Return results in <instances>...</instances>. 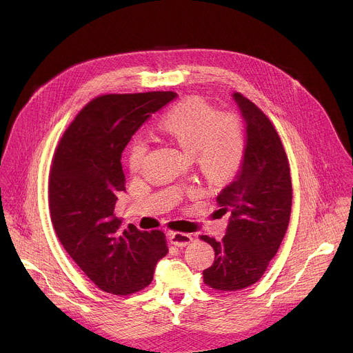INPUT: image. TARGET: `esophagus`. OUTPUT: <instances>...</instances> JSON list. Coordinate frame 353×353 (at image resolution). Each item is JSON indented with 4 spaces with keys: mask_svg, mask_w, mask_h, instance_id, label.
<instances>
[{
    "mask_svg": "<svg viewBox=\"0 0 353 353\" xmlns=\"http://www.w3.org/2000/svg\"><path fill=\"white\" fill-rule=\"evenodd\" d=\"M169 239H170V243L177 247H185L192 241L191 234L181 233V232H169Z\"/></svg>",
    "mask_w": 353,
    "mask_h": 353,
    "instance_id": "esophagus-1",
    "label": "esophagus"
}]
</instances>
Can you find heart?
<instances>
[{"label": "heart", "instance_id": "heart-1", "mask_svg": "<svg viewBox=\"0 0 353 353\" xmlns=\"http://www.w3.org/2000/svg\"><path fill=\"white\" fill-rule=\"evenodd\" d=\"M159 130L176 141L214 183L229 180L244 157V131L240 119L232 113H218L205 100L188 97L170 108L159 120ZM148 154V142L135 138L130 145L128 165L139 172Z\"/></svg>", "mask_w": 353, "mask_h": 353}]
</instances>
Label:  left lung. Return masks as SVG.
<instances>
[{
  "mask_svg": "<svg viewBox=\"0 0 353 353\" xmlns=\"http://www.w3.org/2000/svg\"><path fill=\"white\" fill-rule=\"evenodd\" d=\"M245 123V148L236 179L216 196L230 214L222 240L201 236L215 250L204 282L216 290H239L256 283L286 233L292 208L289 162L270 119L239 92L232 94Z\"/></svg>",
  "mask_w": 353,
  "mask_h": 353,
  "instance_id": "8db88e82",
  "label": "left lung"
}]
</instances>
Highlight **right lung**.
Returning <instances> with one entry per match:
<instances>
[{"instance_id":"right-lung-1","label":"right lung","mask_w":353,"mask_h":353,"mask_svg":"<svg viewBox=\"0 0 353 353\" xmlns=\"http://www.w3.org/2000/svg\"><path fill=\"white\" fill-rule=\"evenodd\" d=\"M174 92L105 94L88 103L64 132L48 177L50 215L59 240L99 288L130 294L154 279L168 254L165 233L121 228L114 215L125 180L121 154L137 130Z\"/></svg>"}]
</instances>
